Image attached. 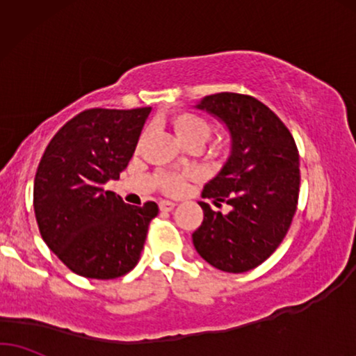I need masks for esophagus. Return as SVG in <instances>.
I'll return each instance as SVG.
<instances>
[{
    "mask_svg": "<svg viewBox=\"0 0 356 356\" xmlns=\"http://www.w3.org/2000/svg\"><path fill=\"white\" fill-rule=\"evenodd\" d=\"M174 207H175V203H172V202H168V200H161L159 202V210L161 211H172L174 210Z\"/></svg>",
    "mask_w": 356,
    "mask_h": 356,
    "instance_id": "esophagus-1",
    "label": "esophagus"
}]
</instances>
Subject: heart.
Returning <instances> with one entry per match:
<instances>
[{
	"instance_id": "1",
	"label": "heart",
	"mask_w": 356,
	"mask_h": 356,
	"mask_svg": "<svg viewBox=\"0 0 356 356\" xmlns=\"http://www.w3.org/2000/svg\"><path fill=\"white\" fill-rule=\"evenodd\" d=\"M170 125L174 134L182 145L200 146L211 136L213 125L207 117L192 111H177L170 115ZM197 175L193 169H186L181 172H163L159 175L161 191L169 195H179L186 191L187 182Z\"/></svg>"
}]
</instances>
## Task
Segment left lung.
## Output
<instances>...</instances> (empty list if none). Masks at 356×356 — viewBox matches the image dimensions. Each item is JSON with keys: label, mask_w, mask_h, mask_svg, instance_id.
<instances>
[{"label": "left lung", "mask_w": 356, "mask_h": 356, "mask_svg": "<svg viewBox=\"0 0 356 356\" xmlns=\"http://www.w3.org/2000/svg\"><path fill=\"white\" fill-rule=\"evenodd\" d=\"M221 118L231 134V156L203 188V221L192 234L197 252L213 267L243 273L265 262L290 229L300 197V153L277 113L252 96L218 92L197 106Z\"/></svg>", "instance_id": "left-lung-1"}]
</instances>
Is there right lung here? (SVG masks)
Returning a JSON list of instances; mask_svg holds the SVG:
<instances>
[{
	"label": "right lung",
	"instance_id": "obj_1",
	"mask_svg": "<svg viewBox=\"0 0 356 356\" xmlns=\"http://www.w3.org/2000/svg\"><path fill=\"white\" fill-rule=\"evenodd\" d=\"M149 112L88 108L56 131L42 156L34 179L40 236L81 277L113 280L138 264L159 208L127 205L104 186L129 165Z\"/></svg>",
	"mask_w": 356,
	"mask_h": 356
}]
</instances>
